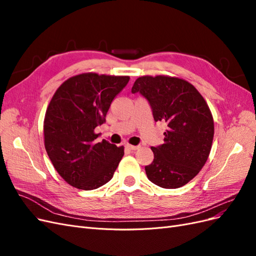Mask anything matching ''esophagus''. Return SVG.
Instances as JSON below:
<instances>
[{"mask_svg":"<svg viewBox=\"0 0 256 256\" xmlns=\"http://www.w3.org/2000/svg\"><path fill=\"white\" fill-rule=\"evenodd\" d=\"M125 147L129 150H136L140 148V145H131V144H126Z\"/></svg>","mask_w":256,"mask_h":256,"instance_id":"esophagus-1","label":"esophagus"}]
</instances>
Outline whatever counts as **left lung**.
Instances as JSON below:
<instances>
[{
  "label": "left lung",
  "instance_id": "left-lung-1",
  "mask_svg": "<svg viewBox=\"0 0 256 256\" xmlns=\"http://www.w3.org/2000/svg\"><path fill=\"white\" fill-rule=\"evenodd\" d=\"M131 92L148 102L154 122H166L164 143L152 147L147 178L161 188L176 189L194 178L208 159L214 118L203 96L189 82L168 76L138 78Z\"/></svg>",
  "mask_w": 256,
  "mask_h": 256
}]
</instances>
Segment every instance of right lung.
Here are the masks:
<instances>
[{
  "label": "right lung",
  "instance_id": "obj_1",
  "mask_svg": "<svg viewBox=\"0 0 256 256\" xmlns=\"http://www.w3.org/2000/svg\"><path fill=\"white\" fill-rule=\"evenodd\" d=\"M127 76L81 74L56 90L44 122V147L58 173L72 187L94 190L111 180L124 147L95 142L111 102L129 82Z\"/></svg>",
  "mask_w": 256,
  "mask_h": 256
}]
</instances>
